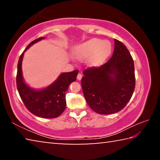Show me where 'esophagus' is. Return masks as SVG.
Returning a JSON list of instances; mask_svg holds the SVG:
<instances>
[{
    "instance_id": "34e87169",
    "label": "esophagus",
    "mask_w": 160,
    "mask_h": 160,
    "mask_svg": "<svg viewBox=\"0 0 160 160\" xmlns=\"http://www.w3.org/2000/svg\"><path fill=\"white\" fill-rule=\"evenodd\" d=\"M82 74H80V73H78V74L77 79H78V80H80L81 79H82Z\"/></svg>"
}]
</instances>
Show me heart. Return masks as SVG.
I'll return each mask as SVG.
<instances>
[{"label": "heart", "mask_w": 160, "mask_h": 160, "mask_svg": "<svg viewBox=\"0 0 160 160\" xmlns=\"http://www.w3.org/2000/svg\"><path fill=\"white\" fill-rule=\"evenodd\" d=\"M112 52V44L107 40L92 39L77 45L72 51V55L78 60L88 59L91 67H99L104 63Z\"/></svg>", "instance_id": "heart-1"}]
</instances>
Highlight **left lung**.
<instances>
[{
    "mask_svg": "<svg viewBox=\"0 0 160 160\" xmlns=\"http://www.w3.org/2000/svg\"><path fill=\"white\" fill-rule=\"evenodd\" d=\"M113 53L99 67L88 68L81 80L90 107L99 114L120 112L126 106L135 86L134 62L122 42L114 39Z\"/></svg>",
    "mask_w": 160,
    "mask_h": 160,
    "instance_id": "left-lung-1",
    "label": "left lung"
}]
</instances>
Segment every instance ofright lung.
I'll return each mask as SVG.
<instances>
[{
  "label": "right lung",
  "mask_w": 160,
  "mask_h": 160,
  "mask_svg": "<svg viewBox=\"0 0 160 160\" xmlns=\"http://www.w3.org/2000/svg\"><path fill=\"white\" fill-rule=\"evenodd\" d=\"M44 37H39L29 44L21 54L18 63L16 77L17 88L21 99L29 112L44 118H53L60 116L66 107V94L70 84L76 80L78 70L61 74L55 82L43 90L32 89L24 82L22 73V61L24 52L35 43Z\"/></svg>",
  "instance_id": "obj_1"
}]
</instances>
